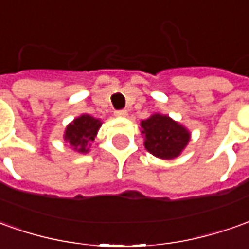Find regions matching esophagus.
Masks as SVG:
<instances>
[{"mask_svg":"<svg viewBox=\"0 0 249 249\" xmlns=\"http://www.w3.org/2000/svg\"><path fill=\"white\" fill-rule=\"evenodd\" d=\"M114 115L116 118H124V116H127V111L126 109H119V111H115Z\"/></svg>","mask_w":249,"mask_h":249,"instance_id":"1","label":"esophagus"}]
</instances>
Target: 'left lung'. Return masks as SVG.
I'll list each match as a JSON object with an SVG mask.
<instances>
[{
    "label": "left lung",
    "instance_id": "left-lung-1",
    "mask_svg": "<svg viewBox=\"0 0 249 249\" xmlns=\"http://www.w3.org/2000/svg\"><path fill=\"white\" fill-rule=\"evenodd\" d=\"M141 134L145 149L161 160L179 157L191 138V133L186 126L159 112L141 121Z\"/></svg>",
    "mask_w": 249,
    "mask_h": 249
}]
</instances>
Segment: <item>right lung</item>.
Returning a JSON list of instances; mask_svg holds the SVG:
<instances>
[{"instance_id": "right-lung-1", "label": "right lung", "mask_w": 249, "mask_h": 249, "mask_svg": "<svg viewBox=\"0 0 249 249\" xmlns=\"http://www.w3.org/2000/svg\"><path fill=\"white\" fill-rule=\"evenodd\" d=\"M103 122L88 114H82L70 122L65 128L63 140L78 153H88L90 142L95 141Z\"/></svg>"}]
</instances>
